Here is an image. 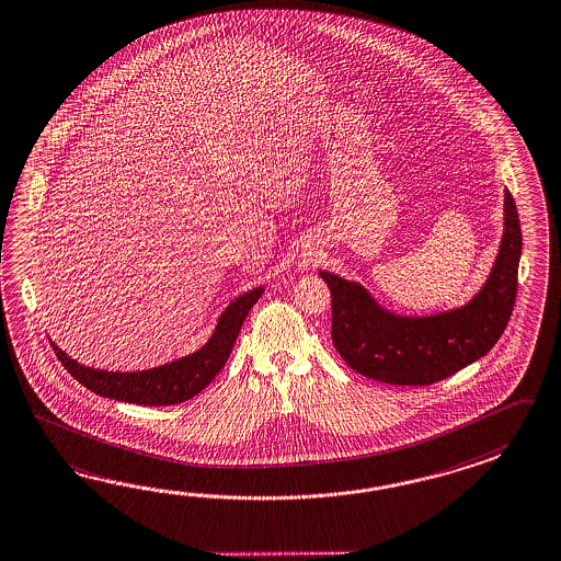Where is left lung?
I'll return each instance as SVG.
<instances>
[{
	"label": "left lung",
	"instance_id": "left-lung-1",
	"mask_svg": "<svg viewBox=\"0 0 561 561\" xmlns=\"http://www.w3.org/2000/svg\"><path fill=\"white\" fill-rule=\"evenodd\" d=\"M505 227L485 286L435 316H397L356 282L320 272L332 294V342L352 370L378 382L426 387L485 356L507 328L517 296L522 227L505 191Z\"/></svg>",
	"mask_w": 561,
	"mask_h": 561
}]
</instances>
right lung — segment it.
I'll return each instance as SVG.
<instances>
[{"mask_svg": "<svg viewBox=\"0 0 561 561\" xmlns=\"http://www.w3.org/2000/svg\"><path fill=\"white\" fill-rule=\"evenodd\" d=\"M262 294L263 287H253L248 294L233 299L219 316L215 332L203 348L188 354L185 358L142 373L96 370L72 360L54 342L50 344L64 368L72 374L80 385L96 392L99 397L145 407L179 404L199 394L224 368L231 350L236 346L241 325L245 322L253 304L262 298Z\"/></svg>", "mask_w": 561, "mask_h": 561, "instance_id": "obj_1", "label": "right lung"}]
</instances>
